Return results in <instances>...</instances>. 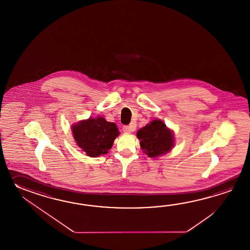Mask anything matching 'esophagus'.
Listing matches in <instances>:
<instances>
[{
  "label": "esophagus",
  "instance_id": "34e87169",
  "mask_svg": "<svg viewBox=\"0 0 250 250\" xmlns=\"http://www.w3.org/2000/svg\"><path fill=\"white\" fill-rule=\"evenodd\" d=\"M136 128V124L135 123H131L129 126H124L123 127V130L125 133H130L131 131H134Z\"/></svg>",
  "mask_w": 250,
  "mask_h": 250
}]
</instances>
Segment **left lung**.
Returning a JSON list of instances; mask_svg holds the SVG:
<instances>
[{
	"label": "left lung",
	"instance_id": "8db88e82",
	"mask_svg": "<svg viewBox=\"0 0 250 250\" xmlns=\"http://www.w3.org/2000/svg\"><path fill=\"white\" fill-rule=\"evenodd\" d=\"M140 147L150 158L169 153L175 144L174 132L161 120H153L137 132Z\"/></svg>",
	"mask_w": 250,
	"mask_h": 250
}]
</instances>
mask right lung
Instances as JSON below:
<instances>
[{"mask_svg": "<svg viewBox=\"0 0 250 250\" xmlns=\"http://www.w3.org/2000/svg\"><path fill=\"white\" fill-rule=\"evenodd\" d=\"M71 131L77 146L90 157L108 154L120 135L116 124L107 122L100 115L72 124Z\"/></svg>", "mask_w": 250, "mask_h": 250, "instance_id": "right-lung-1", "label": "right lung"}]
</instances>
